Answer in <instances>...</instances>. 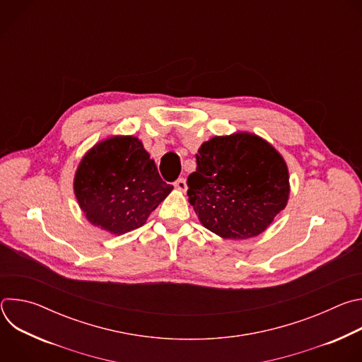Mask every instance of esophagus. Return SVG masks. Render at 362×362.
<instances>
[{"label":"esophagus","instance_id":"1","mask_svg":"<svg viewBox=\"0 0 362 362\" xmlns=\"http://www.w3.org/2000/svg\"><path fill=\"white\" fill-rule=\"evenodd\" d=\"M175 187L177 189V190H180V192H186V189H187V185H186V180L183 179V177H179L175 183Z\"/></svg>","mask_w":362,"mask_h":362}]
</instances>
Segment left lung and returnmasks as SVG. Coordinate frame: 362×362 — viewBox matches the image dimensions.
<instances>
[{"mask_svg": "<svg viewBox=\"0 0 362 362\" xmlns=\"http://www.w3.org/2000/svg\"><path fill=\"white\" fill-rule=\"evenodd\" d=\"M196 163L189 202L202 225L225 239L257 236L286 206V163L261 137L216 136L200 146Z\"/></svg>", "mask_w": 362, "mask_h": 362, "instance_id": "1", "label": "left lung"}]
</instances>
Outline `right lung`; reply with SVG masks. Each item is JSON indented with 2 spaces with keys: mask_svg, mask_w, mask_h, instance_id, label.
I'll return each instance as SVG.
<instances>
[{
  "mask_svg": "<svg viewBox=\"0 0 362 362\" xmlns=\"http://www.w3.org/2000/svg\"><path fill=\"white\" fill-rule=\"evenodd\" d=\"M172 189L133 136L95 144L81 159L74 177V193L88 222L113 235L143 226Z\"/></svg>",
  "mask_w": 362,
  "mask_h": 362,
  "instance_id": "add662e5",
  "label": "right lung"
}]
</instances>
